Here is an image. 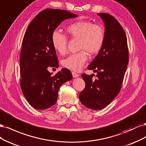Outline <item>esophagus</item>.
I'll return each mask as SVG.
<instances>
[{"label": "esophagus", "instance_id": "obj_1", "mask_svg": "<svg viewBox=\"0 0 146 146\" xmlns=\"http://www.w3.org/2000/svg\"><path fill=\"white\" fill-rule=\"evenodd\" d=\"M72 75H73V78H77V77L79 76V74L74 72H72Z\"/></svg>", "mask_w": 146, "mask_h": 146}]
</instances>
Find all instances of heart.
I'll return each instance as SVG.
<instances>
[{
	"mask_svg": "<svg viewBox=\"0 0 146 146\" xmlns=\"http://www.w3.org/2000/svg\"><path fill=\"white\" fill-rule=\"evenodd\" d=\"M69 36L79 39V52L72 54L63 62V66L73 71L81 70L87 60V54L95 55L100 52L105 40L104 28L98 23L88 21H78L69 24L66 28ZM51 42L54 49L60 54L67 52L68 38L58 31H54L51 35Z\"/></svg>",
	"mask_w": 146,
	"mask_h": 146,
	"instance_id": "1",
	"label": "heart"
}]
</instances>
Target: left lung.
<instances>
[{
    "label": "left lung",
    "mask_w": 146,
    "mask_h": 146,
    "mask_svg": "<svg viewBox=\"0 0 146 146\" xmlns=\"http://www.w3.org/2000/svg\"><path fill=\"white\" fill-rule=\"evenodd\" d=\"M105 24V40L102 48L88 66L97 73L82 74L86 87L79 94L82 104L89 109H104L121 90L129 63V50L125 33L119 22L108 13H98Z\"/></svg>",
    "instance_id": "obj_1"
}]
</instances>
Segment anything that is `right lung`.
Masks as SVG:
<instances>
[{
    "instance_id": "add662e5",
    "label": "right lung",
    "mask_w": 146,
    "mask_h": 146,
    "mask_svg": "<svg viewBox=\"0 0 146 146\" xmlns=\"http://www.w3.org/2000/svg\"><path fill=\"white\" fill-rule=\"evenodd\" d=\"M77 16L67 10L47 8L40 11L27 28L20 56V85L26 100L35 109L45 110L53 106L61 85L72 79L67 68L54 76L48 69L59 67L51 42L53 32L61 22Z\"/></svg>"
}]
</instances>
